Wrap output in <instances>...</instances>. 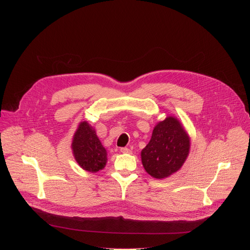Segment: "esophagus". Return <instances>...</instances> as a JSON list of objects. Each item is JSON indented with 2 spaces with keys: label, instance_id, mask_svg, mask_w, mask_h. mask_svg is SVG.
<instances>
[{
  "label": "esophagus",
  "instance_id": "obj_1",
  "mask_svg": "<svg viewBox=\"0 0 250 250\" xmlns=\"http://www.w3.org/2000/svg\"><path fill=\"white\" fill-rule=\"evenodd\" d=\"M121 152L124 154H130L132 151H130L128 148H121Z\"/></svg>",
  "mask_w": 250,
  "mask_h": 250
}]
</instances>
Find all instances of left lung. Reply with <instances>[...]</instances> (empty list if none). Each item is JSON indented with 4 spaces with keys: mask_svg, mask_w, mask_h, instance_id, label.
<instances>
[{
    "mask_svg": "<svg viewBox=\"0 0 250 250\" xmlns=\"http://www.w3.org/2000/svg\"><path fill=\"white\" fill-rule=\"evenodd\" d=\"M190 140L180 122L167 116L153 129L148 145L141 152L144 168L154 178H166L175 173L186 162Z\"/></svg>",
    "mask_w": 250,
    "mask_h": 250,
    "instance_id": "obj_1",
    "label": "left lung"
}]
</instances>
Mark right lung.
<instances>
[{
    "mask_svg": "<svg viewBox=\"0 0 250 250\" xmlns=\"http://www.w3.org/2000/svg\"><path fill=\"white\" fill-rule=\"evenodd\" d=\"M77 163L89 172H97L107 162V152L99 141L95 129L87 122L79 125L72 142Z\"/></svg>",
    "mask_w": 250,
    "mask_h": 250,
    "instance_id": "add662e5",
    "label": "right lung"
}]
</instances>
